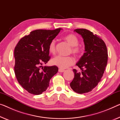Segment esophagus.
I'll use <instances>...</instances> for the list:
<instances>
[{
	"label": "esophagus",
	"mask_w": 120,
	"mask_h": 120,
	"mask_svg": "<svg viewBox=\"0 0 120 120\" xmlns=\"http://www.w3.org/2000/svg\"><path fill=\"white\" fill-rule=\"evenodd\" d=\"M58 71L60 72H63L65 71V70L60 69H60H58Z\"/></svg>",
	"instance_id": "1"
}]
</instances>
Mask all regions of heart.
<instances>
[{"instance_id": "heart-1", "label": "heart", "mask_w": 120, "mask_h": 120, "mask_svg": "<svg viewBox=\"0 0 120 120\" xmlns=\"http://www.w3.org/2000/svg\"><path fill=\"white\" fill-rule=\"evenodd\" d=\"M64 39L68 42V43L72 48V52L75 54L80 53L81 49L78 45L79 40L77 37L74 34H69L64 36ZM49 51L52 54H55L56 52V41L53 40L50 42L49 45ZM52 63L56 65L60 69H66L71 66L75 63V59L71 56L64 57L62 56H57L52 59L51 60Z\"/></svg>"}]
</instances>
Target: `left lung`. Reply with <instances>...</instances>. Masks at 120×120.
<instances>
[{
  "label": "left lung",
  "mask_w": 120,
  "mask_h": 120,
  "mask_svg": "<svg viewBox=\"0 0 120 120\" xmlns=\"http://www.w3.org/2000/svg\"><path fill=\"white\" fill-rule=\"evenodd\" d=\"M74 32L84 39L85 52L76 63L82 71L73 70L75 77L70 85L75 92L82 94L91 91L101 81L107 64V49L104 41L91 31L76 29Z\"/></svg>",
  "instance_id": "8db88e82"
}]
</instances>
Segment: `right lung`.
Masks as SVG:
<instances>
[{
	"instance_id": "add662e5",
	"label": "right lung",
	"mask_w": 120,
	"mask_h": 120,
	"mask_svg": "<svg viewBox=\"0 0 120 120\" xmlns=\"http://www.w3.org/2000/svg\"><path fill=\"white\" fill-rule=\"evenodd\" d=\"M61 29L33 30L15 47L14 72L19 83L29 93L39 95L45 91L50 79L58 72L56 66L42 65L49 60V43Z\"/></svg>"
}]
</instances>
